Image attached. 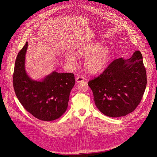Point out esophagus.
<instances>
[{"label":"esophagus","instance_id":"obj_1","mask_svg":"<svg viewBox=\"0 0 157 157\" xmlns=\"http://www.w3.org/2000/svg\"><path fill=\"white\" fill-rule=\"evenodd\" d=\"M76 80L77 81V83H80V82H82V81H83L85 80V78L83 76H78L76 78Z\"/></svg>","mask_w":157,"mask_h":157}]
</instances>
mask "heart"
<instances>
[{
  "instance_id": "b5f03b06",
  "label": "heart",
  "mask_w": 157,
  "mask_h": 157,
  "mask_svg": "<svg viewBox=\"0 0 157 157\" xmlns=\"http://www.w3.org/2000/svg\"><path fill=\"white\" fill-rule=\"evenodd\" d=\"M78 56L85 57V65L86 70L91 74H97L102 72L108 65L111 51L109 47L102 45L100 42H94L78 52ZM65 61L71 66L76 62V56L71 53L65 55Z\"/></svg>"
}]
</instances>
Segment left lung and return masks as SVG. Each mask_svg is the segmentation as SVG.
<instances>
[{
	"label": "left lung",
	"mask_w": 157,
	"mask_h": 157,
	"mask_svg": "<svg viewBox=\"0 0 157 157\" xmlns=\"http://www.w3.org/2000/svg\"><path fill=\"white\" fill-rule=\"evenodd\" d=\"M88 84L101 113L114 118L126 116L139 104L147 84L141 53L136 51L128 59L114 60Z\"/></svg>",
	"instance_id": "obj_1"
}]
</instances>
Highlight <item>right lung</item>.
<instances>
[{"mask_svg":"<svg viewBox=\"0 0 157 157\" xmlns=\"http://www.w3.org/2000/svg\"><path fill=\"white\" fill-rule=\"evenodd\" d=\"M28 43L18 53L15 61L13 83L21 104L36 118L53 121L67 110L70 92L75 85L73 73L55 71L42 81L30 78L25 69Z\"/></svg>","mask_w":157,"mask_h":157,"instance_id":"obj_1","label":"right lung"}]
</instances>
